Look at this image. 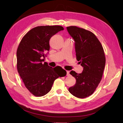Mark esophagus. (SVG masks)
<instances>
[{
    "instance_id": "34e87169",
    "label": "esophagus",
    "mask_w": 123,
    "mask_h": 123,
    "mask_svg": "<svg viewBox=\"0 0 123 123\" xmlns=\"http://www.w3.org/2000/svg\"><path fill=\"white\" fill-rule=\"evenodd\" d=\"M69 75H70L69 71H67V76H69Z\"/></svg>"
}]
</instances>
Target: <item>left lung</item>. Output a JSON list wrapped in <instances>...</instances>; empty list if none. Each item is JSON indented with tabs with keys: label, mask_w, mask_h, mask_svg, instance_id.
Here are the masks:
<instances>
[{
	"label": "left lung",
	"mask_w": 123,
	"mask_h": 123,
	"mask_svg": "<svg viewBox=\"0 0 123 123\" xmlns=\"http://www.w3.org/2000/svg\"><path fill=\"white\" fill-rule=\"evenodd\" d=\"M67 29L75 41L76 60L83 67L81 73L70 72L75 78L76 83L68 91L76 98H85L94 93L102 79L106 61L104 49L91 31L76 26Z\"/></svg>",
	"instance_id": "left-lung-1"
}]
</instances>
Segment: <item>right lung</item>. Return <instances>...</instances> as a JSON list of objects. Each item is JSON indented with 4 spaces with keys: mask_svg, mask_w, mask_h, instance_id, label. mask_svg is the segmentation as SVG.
Listing matches in <instances>:
<instances>
[{
    "mask_svg": "<svg viewBox=\"0 0 123 123\" xmlns=\"http://www.w3.org/2000/svg\"><path fill=\"white\" fill-rule=\"evenodd\" d=\"M60 25L38 26L24 36L17 50V70L25 87L36 96H42L50 92L53 82L64 76L66 71L57 67L52 68L47 62L42 64L45 53L49 51L50 38L63 30Z\"/></svg>",
    "mask_w": 123,
    "mask_h": 123,
    "instance_id": "1",
    "label": "right lung"
}]
</instances>
